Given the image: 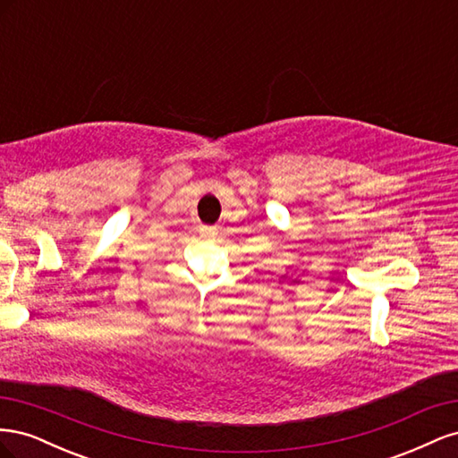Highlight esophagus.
I'll list each match as a JSON object with an SVG mask.
<instances>
[{
  "mask_svg": "<svg viewBox=\"0 0 458 458\" xmlns=\"http://www.w3.org/2000/svg\"><path fill=\"white\" fill-rule=\"evenodd\" d=\"M216 233H217L216 227H200V234H202V237H214Z\"/></svg>",
  "mask_w": 458,
  "mask_h": 458,
  "instance_id": "1",
  "label": "esophagus"
}]
</instances>
